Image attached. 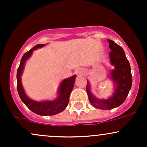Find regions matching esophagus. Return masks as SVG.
I'll use <instances>...</instances> for the list:
<instances>
[{
	"instance_id": "1",
	"label": "esophagus",
	"mask_w": 147,
	"mask_h": 147,
	"mask_svg": "<svg viewBox=\"0 0 147 147\" xmlns=\"http://www.w3.org/2000/svg\"><path fill=\"white\" fill-rule=\"evenodd\" d=\"M77 74L78 75H84V71L82 69H79V70H77Z\"/></svg>"
}]
</instances>
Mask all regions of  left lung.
Returning a JSON list of instances; mask_svg holds the SVG:
<instances>
[{
  "label": "left lung",
  "mask_w": 147,
  "mask_h": 147,
  "mask_svg": "<svg viewBox=\"0 0 147 147\" xmlns=\"http://www.w3.org/2000/svg\"><path fill=\"white\" fill-rule=\"evenodd\" d=\"M111 52L109 54L111 63L115 66L111 77L116 85L115 92L108 99H97L91 93L90 86L87 82L86 92L90 104L94 107L102 110H111L120 106L126 100L132 86L130 63L126 59L125 52L121 46L112 40H108Z\"/></svg>",
  "instance_id": "left-lung-1"
}]
</instances>
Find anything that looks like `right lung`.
Here are the masks:
<instances>
[{
  "instance_id": "add662e5",
  "label": "right lung",
  "mask_w": 147,
  "mask_h": 147,
  "mask_svg": "<svg viewBox=\"0 0 147 147\" xmlns=\"http://www.w3.org/2000/svg\"><path fill=\"white\" fill-rule=\"evenodd\" d=\"M44 46L43 44H38L25 52L21 60L19 66L17 70L16 78H17V90L20 98L27 107L33 113L39 115L48 116L54 115L62 112L68 106L69 102V97L70 92L74 87L76 76L74 75L70 78L64 79L61 84L59 90L58 97L54 101H45V102H36L28 98L25 94L24 89L22 86L21 76L24 68L25 62L31 56L32 53L36 48H42Z\"/></svg>"
}]
</instances>
